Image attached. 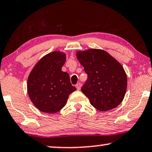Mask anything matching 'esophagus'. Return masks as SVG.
Instances as JSON below:
<instances>
[{
	"instance_id": "esophagus-1",
	"label": "esophagus",
	"mask_w": 152,
	"mask_h": 152,
	"mask_svg": "<svg viewBox=\"0 0 152 152\" xmlns=\"http://www.w3.org/2000/svg\"><path fill=\"white\" fill-rule=\"evenodd\" d=\"M81 83H77L76 84V89H77V90H80V88H81Z\"/></svg>"
}]
</instances>
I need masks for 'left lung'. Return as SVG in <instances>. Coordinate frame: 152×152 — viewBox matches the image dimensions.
I'll return each mask as SVG.
<instances>
[{
  "instance_id": "8db88e82",
  "label": "left lung",
  "mask_w": 152,
  "mask_h": 152,
  "mask_svg": "<svg viewBox=\"0 0 152 152\" xmlns=\"http://www.w3.org/2000/svg\"><path fill=\"white\" fill-rule=\"evenodd\" d=\"M76 55L88 74L81 91L91 105L100 111L118 106L127 87L126 74L122 64L102 49L78 50Z\"/></svg>"
}]
</instances>
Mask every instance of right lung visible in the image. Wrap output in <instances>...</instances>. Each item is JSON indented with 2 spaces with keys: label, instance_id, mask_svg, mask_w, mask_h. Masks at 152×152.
I'll list each match as a JSON object with an SVG mask.
<instances>
[{
  "label": "right lung",
  "instance_id": "add662e5",
  "mask_svg": "<svg viewBox=\"0 0 152 152\" xmlns=\"http://www.w3.org/2000/svg\"><path fill=\"white\" fill-rule=\"evenodd\" d=\"M66 53L53 51L37 62L28 78V94L32 104L43 113H56L65 106L69 95L76 90L69 75L62 71Z\"/></svg>",
  "mask_w": 152,
  "mask_h": 152
}]
</instances>
